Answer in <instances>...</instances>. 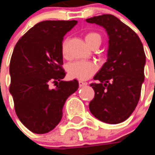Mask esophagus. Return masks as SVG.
<instances>
[{
  "label": "esophagus",
  "mask_w": 155,
  "mask_h": 155,
  "mask_svg": "<svg viewBox=\"0 0 155 155\" xmlns=\"http://www.w3.org/2000/svg\"><path fill=\"white\" fill-rule=\"evenodd\" d=\"M87 84L86 82H83V81H81V80H80L79 81V85H80V87H84V86H86Z\"/></svg>",
  "instance_id": "1"
}]
</instances>
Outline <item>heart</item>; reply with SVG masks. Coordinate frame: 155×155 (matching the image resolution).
<instances>
[{"mask_svg": "<svg viewBox=\"0 0 155 155\" xmlns=\"http://www.w3.org/2000/svg\"><path fill=\"white\" fill-rule=\"evenodd\" d=\"M85 41L89 47L93 44H101V37L99 34L96 32H89L84 36ZM62 54L63 58H68L67 52V42L66 41L62 44ZM98 67L95 63L91 61H75L70 63L67 68V71L69 76L73 79L80 80H86L97 72Z\"/></svg>", "mask_w": 155, "mask_h": 155, "instance_id": "obj_1", "label": "heart"}]
</instances>
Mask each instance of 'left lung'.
<instances>
[{"label": "left lung", "mask_w": 155, "mask_h": 155, "mask_svg": "<svg viewBox=\"0 0 155 155\" xmlns=\"http://www.w3.org/2000/svg\"><path fill=\"white\" fill-rule=\"evenodd\" d=\"M86 21L104 28L108 36L107 62L91 84L95 97L89 104L95 117L118 124L130 117L139 101L144 82L146 54L139 37L115 16L103 14Z\"/></svg>", "instance_id": "8db88e82"}]
</instances>
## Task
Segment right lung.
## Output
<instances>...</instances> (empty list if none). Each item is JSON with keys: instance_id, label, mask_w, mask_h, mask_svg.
<instances>
[{"instance_id": "1", "label": "right lung", "mask_w": 155, "mask_h": 155, "mask_svg": "<svg viewBox=\"0 0 155 155\" xmlns=\"http://www.w3.org/2000/svg\"><path fill=\"white\" fill-rule=\"evenodd\" d=\"M77 22L41 21L13 49L9 92L18 117L31 132L46 134L54 130L62 119L66 101L79 87L76 80H62L66 75L62 68L63 37ZM51 82L58 84L55 89L49 87Z\"/></svg>"}]
</instances>
